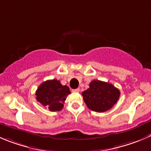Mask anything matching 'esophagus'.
<instances>
[{
  "label": "esophagus",
  "mask_w": 151,
  "mask_h": 151,
  "mask_svg": "<svg viewBox=\"0 0 151 151\" xmlns=\"http://www.w3.org/2000/svg\"><path fill=\"white\" fill-rule=\"evenodd\" d=\"M79 91H80L79 88L73 89V90H72V92H73V93H78V92H79Z\"/></svg>",
  "instance_id": "34e87169"
}]
</instances>
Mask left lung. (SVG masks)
I'll return each mask as SVG.
<instances>
[{"instance_id":"8db88e82","label":"left lung","mask_w":151,"mask_h":151,"mask_svg":"<svg viewBox=\"0 0 151 151\" xmlns=\"http://www.w3.org/2000/svg\"><path fill=\"white\" fill-rule=\"evenodd\" d=\"M90 87L82 92V96L87 107L93 111L103 113L112 108L120 96V91L113 84L93 80Z\"/></svg>"}]
</instances>
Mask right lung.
I'll list each match as a JSON object with an SVG mask.
<instances>
[{
	"label": "right lung",
	"mask_w": 151,
	"mask_h": 151,
	"mask_svg": "<svg viewBox=\"0 0 151 151\" xmlns=\"http://www.w3.org/2000/svg\"><path fill=\"white\" fill-rule=\"evenodd\" d=\"M69 94H70V88L67 85H62L60 81L56 79L43 82L35 93L37 101L52 112L62 110Z\"/></svg>",
	"instance_id": "right-lung-1"
}]
</instances>
